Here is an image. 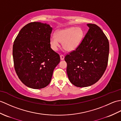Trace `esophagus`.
I'll list each match as a JSON object with an SVG mask.
<instances>
[{
  "mask_svg": "<svg viewBox=\"0 0 121 121\" xmlns=\"http://www.w3.org/2000/svg\"><path fill=\"white\" fill-rule=\"evenodd\" d=\"M60 59L61 60H63L64 59V56L63 55H61L60 56Z\"/></svg>",
  "mask_w": 121,
  "mask_h": 121,
  "instance_id": "esophagus-1",
  "label": "esophagus"
}]
</instances>
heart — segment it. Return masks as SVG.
I'll return each instance as SVG.
<instances>
[{"mask_svg": "<svg viewBox=\"0 0 121 121\" xmlns=\"http://www.w3.org/2000/svg\"><path fill=\"white\" fill-rule=\"evenodd\" d=\"M85 35V32L80 27H69L58 30L55 36H50L49 44L55 51L60 47V42L64 49L67 52H72L79 46Z\"/></svg>", "mask_w": 121, "mask_h": 121, "instance_id": "1", "label": "heart"}]
</instances>
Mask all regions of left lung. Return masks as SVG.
<instances>
[{
    "label": "left lung",
    "instance_id": "8db88e82",
    "mask_svg": "<svg viewBox=\"0 0 121 121\" xmlns=\"http://www.w3.org/2000/svg\"><path fill=\"white\" fill-rule=\"evenodd\" d=\"M88 32L76 50L67 55L66 72L73 85L86 87L99 80L107 66L109 44L102 30L88 24Z\"/></svg>",
    "mask_w": 121,
    "mask_h": 121
}]
</instances>
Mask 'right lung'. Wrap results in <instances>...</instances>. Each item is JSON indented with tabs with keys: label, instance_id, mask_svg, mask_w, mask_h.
I'll list each match as a JSON object with an SVG mask.
<instances>
[{
	"label": "right lung",
	"instance_id": "right-lung-1",
	"mask_svg": "<svg viewBox=\"0 0 121 121\" xmlns=\"http://www.w3.org/2000/svg\"><path fill=\"white\" fill-rule=\"evenodd\" d=\"M52 27L46 23L32 22L19 32L14 42L13 58L15 72L25 86L34 89L49 85L60 56L49 44Z\"/></svg>",
	"mask_w": 121,
	"mask_h": 121
}]
</instances>
